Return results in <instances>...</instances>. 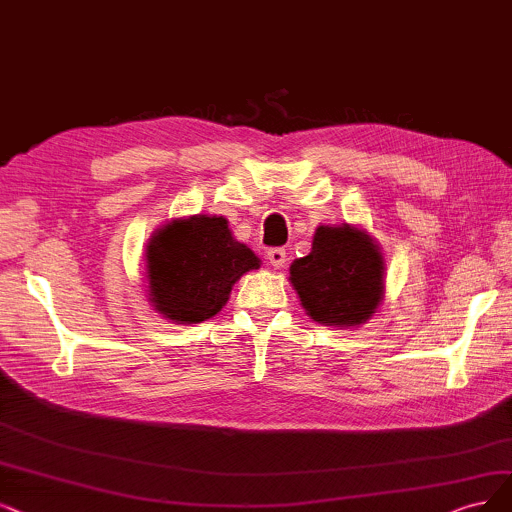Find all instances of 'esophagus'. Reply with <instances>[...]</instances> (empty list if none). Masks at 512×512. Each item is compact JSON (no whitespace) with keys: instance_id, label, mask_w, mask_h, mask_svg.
<instances>
[{"instance_id":"1","label":"esophagus","mask_w":512,"mask_h":512,"mask_svg":"<svg viewBox=\"0 0 512 512\" xmlns=\"http://www.w3.org/2000/svg\"><path fill=\"white\" fill-rule=\"evenodd\" d=\"M268 259H270V266L272 268L280 270L282 266H285V261H287V251L285 249H270L268 251Z\"/></svg>"}]
</instances>
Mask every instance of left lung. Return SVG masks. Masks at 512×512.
I'll return each instance as SVG.
<instances>
[{"mask_svg":"<svg viewBox=\"0 0 512 512\" xmlns=\"http://www.w3.org/2000/svg\"><path fill=\"white\" fill-rule=\"evenodd\" d=\"M301 308L325 327H361L386 293V261L380 244L361 227L318 225L312 251L289 268Z\"/></svg>","mask_w":512,"mask_h":512,"instance_id":"8db88e82","label":"left lung"}]
</instances>
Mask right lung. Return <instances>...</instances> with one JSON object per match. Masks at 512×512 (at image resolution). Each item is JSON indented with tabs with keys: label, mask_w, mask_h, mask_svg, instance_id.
Wrapping results in <instances>:
<instances>
[{
	"label": "right lung",
	"mask_w": 512,
	"mask_h": 512,
	"mask_svg": "<svg viewBox=\"0 0 512 512\" xmlns=\"http://www.w3.org/2000/svg\"><path fill=\"white\" fill-rule=\"evenodd\" d=\"M259 266L225 217L170 219L145 244L147 301L170 323L198 325L221 312L236 282Z\"/></svg>",
	"instance_id": "right-lung-1"
}]
</instances>
